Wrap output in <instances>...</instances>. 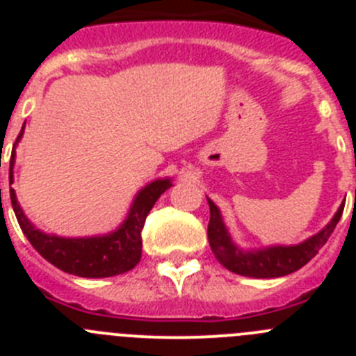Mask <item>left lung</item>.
<instances>
[{
	"label": "left lung",
	"mask_w": 356,
	"mask_h": 356,
	"mask_svg": "<svg viewBox=\"0 0 356 356\" xmlns=\"http://www.w3.org/2000/svg\"><path fill=\"white\" fill-rule=\"evenodd\" d=\"M209 207V241L217 262L225 266L228 271L250 276V278H278V276L291 275V273L301 269L305 264L310 262L319 253L321 248L325 246L333 228L337 226L339 219H341L342 210H344V207H341L325 229H321L319 234L301 242L298 246H273L244 253L232 242L225 225H222L219 209L210 200Z\"/></svg>",
	"instance_id": "1"
}]
</instances>
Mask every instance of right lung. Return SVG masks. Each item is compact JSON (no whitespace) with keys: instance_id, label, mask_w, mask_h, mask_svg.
<instances>
[{"instance_id":"add662e5","label":"right lung","mask_w":356,"mask_h":356,"mask_svg":"<svg viewBox=\"0 0 356 356\" xmlns=\"http://www.w3.org/2000/svg\"><path fill=\"white\" fill-rule=\"evenodd\" d=\"M21 135L23 130L17 135V140L21 139ZM14 156L15 151L12 149L10 185ZM169 187H171L169 180H156L144 187L139 196L135 197L130 213L121 228L115 229L114 234L90 238H62L56 235L42 234L26 219L19 207L14 188H10V201L23 234L48 262L69 275H76L81 278H106V276L122 275L139 264L143 254L140 232L144 228L146 217L160 194L165 193Z\"/></svg>"}]
</instances>
